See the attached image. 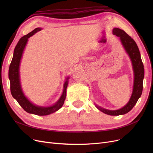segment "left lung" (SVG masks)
<instances>
[{
    "instance_id": "8db88e82",
    "label": "left lung",
    "mask_w": 153,
    "mask_h": 153,
    "mask_svg": "<svg viewBox=\"0 0 153 153\" xmlns=\"http://www.w3.org/2000/svg\"><path fill=\"white\" fill-rule=\"evenodd\" d=\"M113 33L119 37L124 48L126 50L132 62L134 74H135L133 93L127 105L121 109L108 110L101 108L100 106L97 105L96 106L100 111L106 114L110 115H119L129 112L135 105L138 100L141 96L143 89V79L144 77V68H143V64L142 61L138 46L134 39L131 38V37L126 34L123 30L118 28H114L113 29Z\"/></svg>"
}]
</instances>
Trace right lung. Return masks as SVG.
I'll return each mask as SVG.
<instances>
[{
	"label": "right lung",
	"instance_id": "right-lung-1",
	"mask_svg": "<svg viewBox=\"0 0 153 153\" xmlns=\"http://www.w3.org/2000/svg\"><path fill=\"white\" fill-rule=\"evenodd\" d=\"M41 28H36L34 29L28 34H27L18 41L14 50L13 57L9 68V78L10 80V90L13 97L15 98L19 105L25 111L30 114H33L37 115H47L56 112L61 108L64 104V100L66 96V89L68 84V81L66 80L64 85V90L59 100L54 105L47 107L36 106L30 103L26 97L24 96L22 91L20 78H19V66L20 60L22 56L23 52L27 44L28 38L34 35L36 32L41 30ZM68 78H67V80Z\"/></svg>",
	"mask_w": 153,
	"mask_h": 153
}]
</instances>
